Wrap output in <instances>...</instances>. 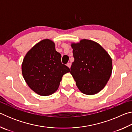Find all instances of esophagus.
I'll list each match as a JSON object with an SVG mask.
<instances>
[{"label": "esophagus", "instance_id": "obj_1", "mask_svg": "<svg viewBox=\"0 0 132 132\" xmlns=\"http://www.w3.org/2000/svg\"><path fill=\"white\" fill-rule=\"evenodd\" d=\"M66 65H67V66H68L69 69L70 68V67H71V63H68V64H66Z\"/></svg>", "mask_w": 132, "mask_h": 132}]
</instances>
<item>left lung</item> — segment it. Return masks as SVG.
<instances>
[{
  "instance_id": "8db88e82",
  "label": "left lung",
  "mask_w": 132,
  "mask_h": 132,
  "mask_svg": "<svg viewBox=\"0 0 132 132\" xmlns=\"http://www.w3.org/2000/svg\"><path fill=\"white\" fill-rule=\"evenodd\" d=\"M75 61L70 73L82 93L94 95L103 89L112 71V61L108 53L92 40L81 39L71 42Z\"/></svg>"
}]
</instances>
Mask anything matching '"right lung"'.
Returning a JSON list of instances; mask_svg holds the SVG:
<instances>
[{
  "label": "right lung",
  "mask_w": 132,
  "mask_h": 132,
  "mask_svg": "<svg viewBox=\"0 0 132 132\" xmlns=\"http://www.w3.org/2000/svg\"><path fill=\"white\" fill-rule=\"evenodd\" d=\"M21 71L31 90L39 95L48 96L57 90L62 77L70 72V69L62 63L61 55L56 51L54 42L45 39L26 53Z\"/></svg>",
  "instance_id": "add662e5"
}]
</instances>
